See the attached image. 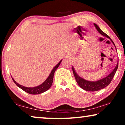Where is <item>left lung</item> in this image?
<instances>
[{
  "label": "left lung",
  "mask_w": 125,
  "mask_h": 125,
  "mask_svg": "<svg viewBox=\"0 0 125 125\" xmlns=\"http://www.w3.org/2000/svg\"><path fill=\"white\" fill-rule=\"evenodd\" d=\"M94 25L97 30L98 31V32L101 34V35L110 39L111 42H113V44L115 46V48L116 49L115 44H114V42H113L112 39H110V37H109L108 35H107L105 33H104L96 24L94 23ZM116 50H117V49H116ZM118 66V61L117 65L115 66V67L114 68V69L113 70L112 72H111L110 74L107 75V76H106L105 77L102 78V79L97 80V81H88V80H85L83 77H80L79 75L76 73V72L75 71L73 66H72V70L77 83L78 85H79L82 89H83L85 90H86V91L95 92L97 91V90L102 89L105 88L107 86H108L109 83H111V81H112L113 78V77L114 76L116 72L117 71Z\"/></svg>",
  "instance_id": "left-lung-1"
}]
</instances>
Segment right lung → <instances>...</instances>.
I'll use <instances>...</instances> for the list:
<instances>
[{"label":"right lung","mask_w":125,"mask_h":125,"mask_svg":"<svg viewBox=\"0 0 125 125\" xmlns=\"http://www.w3.org/2000/svg\"><path fill=\"white\" fill-rule=\"evenodd\" d=\"M62 60H61L53 68V69L51 71L50 74H49V76L48 77V78L45 80V81L43 83H42V84L39 85V86H35V87H25L23 85L19 84L18 83H16V81H15V80L12 78L13 82H14L15 84L18 86L19 88L21 89L22 90H23L24 91H25L27 93L29 94H39L44 93L45 91H47L51 88V86L52 85L53 80V76H54V73L56 71V69H57V68L59 67V66L60 64L61 61Z\"/></svg>","instance_id":"right-lung-1"}]
</instances>
